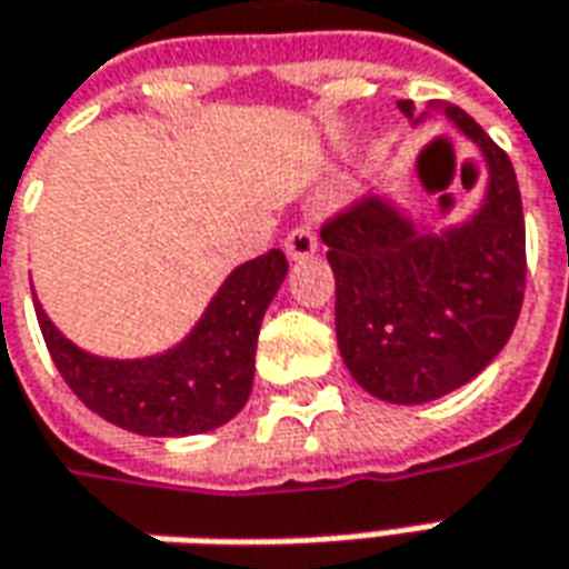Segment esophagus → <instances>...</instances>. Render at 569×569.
<instances>
[{
	"label": "esophagus",
	"mask_w": 569,
	"mask_h": 569,
	"mask_svg": "<svg viewBox=\"0 0 569 569\" xmlns=\"http://www.w3.org/2000/svg\"><path fill=\"white\" fill-rule=\"evenodd\" d=\"M284 253L293 262H303V259H310L319 253V238H316V231H312L310 224H297L288 240H284Z\"/></svg>",
	"instance_id": "esophagus-1"
}]
</instances>
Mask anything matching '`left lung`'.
<instances>
[{
    "instance_id": "left-lung-1",
    "label": "left lung",
    "mask_w": 569,
    "mask_h": 569,
    "mask_svg": "<svg viewBox=\"0 0 569 569\" xmlns=\"http://www.w3.org/2000/svg\"><path fill=\"white\" fill-rule=\"evenodd\" d=\"M398 109L410 124L441 112L486 162L482 197L460 222L369 197L322 228L345 366L372 398L410 407L451 395L501 353L523 307L526 228L510 159L463 109Z\"/></svg>"
}]
</instances>
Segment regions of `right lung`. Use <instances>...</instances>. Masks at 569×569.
<instances>
[{
    "instance_id": "add662e5",
    "label": "right lung",
    "mask_w": 569,
    "mask_h": 569,
    "mask_svg": "<svg viewBox=\"0 0 569 569\" xmlns=\"http://www.w3.org/2000/svg\"><path fill=\"white\" fill-rule=\"evenodd\" d=\"M284 276L288 259L281 250L243 262L178 345L133 360L83 350L56 329L37 293L33 307L52 363L93 413L137 436L184 438L219 429L247 403L259 326Z\"/></svg>"
}]
</instances>
